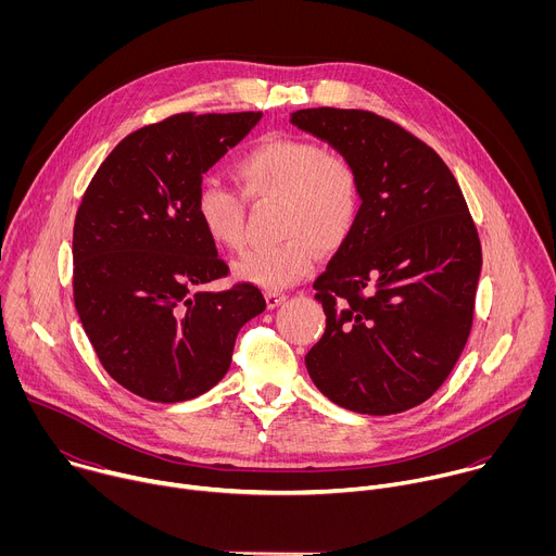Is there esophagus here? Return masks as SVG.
Instances as JSON below:
<instances>
[{
	"label": "esophagus",
	"mask_w": 556,
	"mask_h": 556,
	"mask_svg": "<svg viewBox=\"0 0 556 556\" xmlns=\"http://www.w3.org/2000/svg\"><path fill=\"white\" fill-rule=\"evenodd\" d=\"M286 299H288V294L281 292V290H270V292H266V303H268V307H279Z\"/></svg>",
	"instance_id": "34e87169"
}]
</instances>
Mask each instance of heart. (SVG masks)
<instances>
[{"instance_id": "heart-1", "label": "heart", "mask_w": 556, "mask_h": 556, "mask_svg": "<svg viewBox=\"0 0 556 556\" xmlns=\"http://www.w3.org/2000/svg\"><path fill=\"white\" fill-rule=\"evenodd\" d=\"M240 195L204 182L193 213L219 249L242 244L247 202H277V232L283 240L235 262V275L264 290L299 283L316 264L319 251L339 249L354 228L361 208L358 174L350 157L305 138L268 136L251 147L230 169Z\"/></svg>"}]
</instances>
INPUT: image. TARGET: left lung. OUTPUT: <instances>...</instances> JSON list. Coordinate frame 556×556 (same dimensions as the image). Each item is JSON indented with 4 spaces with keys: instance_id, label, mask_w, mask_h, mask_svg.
Returning <instances> with one entry per match:
<instances>
[{
    "instance_id": "8db88e82",
    "label": "left lung",
    "mask_w": 556,
    "mask_h": 556,
    "mask_svg": "<svg viewBox=\"0 0 556 556\" xmlns=\"http://www.w3.org/2000/svg\"><path fill=\"white\" fill-rule=\"evenodd\" d=\"M290 123L350 157L363 202L314 281L326 332L307 374L343 409L407 412L440 389L470 334L478 228L442 157L401 125L337 108L299 110Z\"/></svg>"
}]
</instances>
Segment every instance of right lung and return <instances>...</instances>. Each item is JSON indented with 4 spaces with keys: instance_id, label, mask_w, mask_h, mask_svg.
<instances>
[{
    "instance_id": "1",
    "label": "right lung",
    "mask_w": 556,
    "mask_h": 556,
    "mask_svg": "<svg viewBox=\"0 0 556 556\" xmlns=\"http://www.w3.org/2000/svg\"><path fill=\"white\" fill-rule=\"evenodd\" d=\"M262 112L176 114L125 136L94 174L74 219L72 288L105 371L151 403H182L230 367L240 328L266 309L228 275L193 200L202 176Z\"/></svg>"
}]
</instances>
